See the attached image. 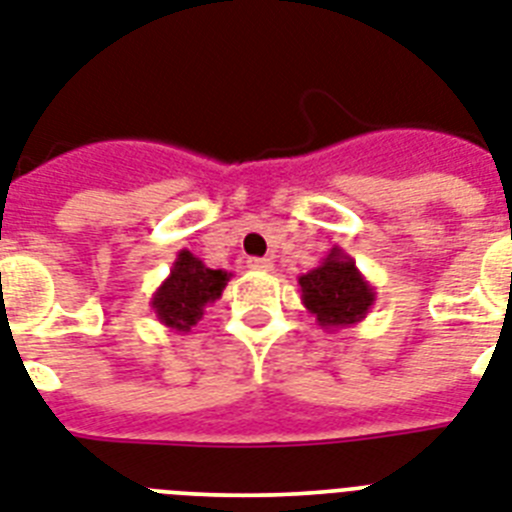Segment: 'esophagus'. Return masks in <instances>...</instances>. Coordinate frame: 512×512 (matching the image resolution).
Returning <instances> with one entry per match:
<instances>
[{"label": "esophagus", "instance_id": "obj_1", "mask_svg": "<svg viewBox=\"0 0 512 512\" xmlns=\"http://www.w3.org/2000/svg\"><path fill=\"white\" fill-rule=\"evenodd\" d=\"M246 264L248 269H253V272H269V269H272V259H259V256L248 259Z\"/></svg>", "mask_w": 512, "mask_h": 512}]
</instances>
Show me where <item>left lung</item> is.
Returning <instances> with one entry per match:
<instances>
[{
	"label": "left lung",
	"mask_w": 512,
	"mask_h": 512,
	"mask_svg": "<svg viewBox=\"0 0 512 512\" xmlns=\"http://www.w3.org/2000/svg\"><path fill=\"white\" fill-rule=\"evenodd\" d=\"M298 285L308 314H314L316 324L329 332L363 322L377 301V293L356 266V259L340 246L332 248L311 272L301 274Z\"/></svg>",
	"instance_id": "8db88e82"
}]
</instances>
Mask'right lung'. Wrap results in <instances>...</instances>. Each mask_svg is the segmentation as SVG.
I'll list each match as a JSON object with an SVG mask.
<instances>
[{"label":"right lung","mask_w":512,"mask_h":512,"mask_svg":"<svg viewBox=\"0 0 512 512\" xmlns=\"http://www.w3.org/2000/svg\"><path fill=\"white\" fill-rule=\"evenodd\" d=\"M232 274L225 269H209L188 248L177 253L170 277L151 295L156 319L172 332H190L204 319V308L222 298Z\"/></svg>","instance_id":"obj_1"}]
</instances>
